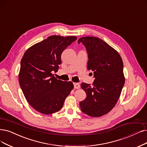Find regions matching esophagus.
Returning a JSON list of instances; mask_svg holds the SVG:
<instances>
[{
  "instance_id": "34e87169",
  "label": "esophagus",
  "mask_w": 147,
  "mask_h": 147,
  "mask_svg": "<svg viewBox=\"0 0 147 147\" xmlns=\"http://www.w3.org/2000/svg\"><path fill=\"white\" fill-rule=\"evenodd\" d=\"M73 85H74V88L76 89H79L80 88V85L78 83H74Z\"/></svg>"
}]
</instances>
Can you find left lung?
<instances>
[{"label":"left lung","instance_id":"obj_1","mask_svg":"<svg viewBox=\"0 0 147 147\" xmlns=\"http://www.w3.org/2000/svg\"><path fill=\"white\" fill-rule=\"evenodd\" d=\"M82 43L88 54L87 69L93 72V86L82 83L86 93L84 100L80 102L83 113L91 117H100L115 107L125 84L122 59L117 51L101 39L83 37Z\"/></svg>","mask_w":147,"mask_h":147}]
</instances>
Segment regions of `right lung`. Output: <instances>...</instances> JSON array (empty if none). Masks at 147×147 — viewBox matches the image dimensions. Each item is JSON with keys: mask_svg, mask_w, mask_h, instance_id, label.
<instances>
[{"mask_svg": "<svg viewBox=\"0 0 147 147\" xmlns=\"http://www.w3.org/2000/svg\"><path fill=\"white\" fill-rule=\"evenodd\" d=\"M76 36H51L24 53L19 74L20 86L27 102L44 115L57 112L73 89L72 82L57 80L53 72L61 64V54Z\"/></svg>", "mask_w": 147, "mask_h": 147, "instance_id": "obj_1", "label": "right lung"}]
</instances>
